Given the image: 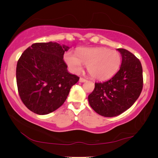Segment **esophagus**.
Listing matches in <instances>:
<instances>
[{
    "label": "esophagus",
    "instance_id": "esophagus-1",
    "mask_svg": "<svg viewBox=\"0 0 158 158\" xmlns=\"http://www.w3.org/2000/svg\"><path fill=\"white\" fill-rule=\"evenodd\" d=\"M79 81H80V83H84V82L87 81V80H85V78H83V77H81L79 80Z\"/></svg>",
    "mask_w": 158,
    "mask_h": 158
}]
</instances>
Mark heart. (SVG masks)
<instances>
[{"label":"heart","instance_id":"heart-1","mask_svg":"<svg viewBox=\"0 0 158 158\" xmlns=\"http://www.w3.org/2000/svg\"><path fill=\"white\" fill-rule=\"evenodd\" d=\"M64 60L71 71L76 74L82 70L83 64H86L89 74L98 81L113 77L122 63V56L118 51L103 47L81 48L77 49L76 54L68 52Z\"/></svg>","mask_w":158,"mask_h":158}]
</instances>
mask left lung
Here are the masks:
<instances>
[{
  "label": "left lung",
  "instance_id": "left-lung-1",
  "mask_svg": "<svg viewBox=\"0 0 158 158\" xmlns=\"http://www.w3.org/2000/svg\"><path fill=\"white\" fill-rule=\"evenodd\" d=\"M122 62L119 70L109 81L96 83L88 96L93 109L105 117L116 116L129 109L139 98L143 87L141 62L125 49H117Z\"/></svg>",
  "mask_w": 158,
  "mask_h": 158
}]
</instances>
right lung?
I'll use <instances>...</instances> for the list:
<instances>
[{
  "label": "right lung",
  "instance_id": "1",
  "mask_svg": "<svg viewBox=\"0 0 158 158\" xmlns=\"http://www.w3.org/2000/svg\"><path fill=\"white\" fill-rule=\"evenodd\" d=\"M69 47L57 42L34 43L17 62L16 83L19 96L34 113L45 115L63 104L79 77L70 74L63 60Z\"/></svg>",
  "mask_w": 158,
  "mask_h": 158
}]
</instances>
